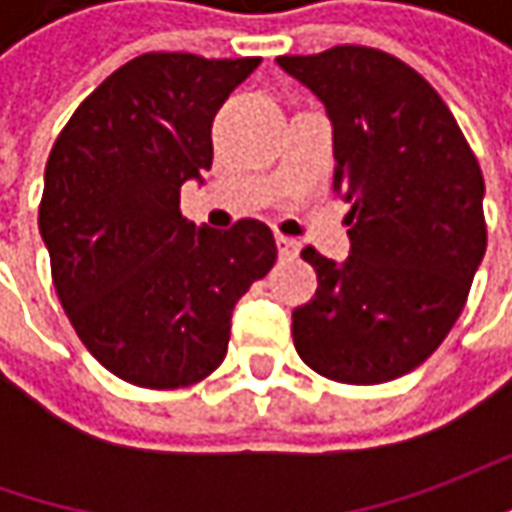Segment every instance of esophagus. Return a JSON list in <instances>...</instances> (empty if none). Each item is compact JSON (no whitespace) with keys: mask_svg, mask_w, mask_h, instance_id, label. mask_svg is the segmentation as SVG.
<instances>
[{"mask_svg":"<svg viewBox=\"0 0 512 512\" xmlns=\"http://www.w3.org/2000/svg\"><path fill=\"white\" fill-rule=\"evenodd\" d=\"M276 245H279V253L287 256V259L299 253V242H296V239H290V236H285V233H276Z\"/></svg>","mask_w":512,"mask_h":512,"instance_id":"34e87169","label":"esophagus"}]
</instances>
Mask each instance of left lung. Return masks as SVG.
Returning a JSON list of instances; mask_svg holds the SVG:
<instances>
[{
	"mask_svg": "<svg viewBox=\"0 0 512 512\" xmlns=\"http://www.w3.org/2000/svg\"><path fill=\"white\" fill-rule=\"evenodd\" d=\"M276 62L325 105L333 190L350 202V256L302 250L319 287L293 310V344L333 382L399 379L444 342L482 265V168L442 96L402 59L339 45Z\"/></svg>",
	"mask_w": 512,
	"mask_h": 512,
	"instance_id": "8db88e82",
	"label": "left lung"
}]
</instances>
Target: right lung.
Wrapping results in <instances>:
<instances>
[{
  "mask_svg": "<svg viewBox=\"0 0 512 512\" xmlns=\"http://www.w3.org/2000/svg\"><path fill=\"white\" fill-rule=\"evenodd\" d=\"M262 59L142 53L113 70L50 150L39 233L82 344L150 390L202 382L236 302L276 262L265 222H187L185 182L213 165V116Z\"/></svg>",
  "mask_w": 512,
  "mask_h": 512,
  "instance_id": "right-lung-1",
  "label": "right lung"
}]
</instances>
